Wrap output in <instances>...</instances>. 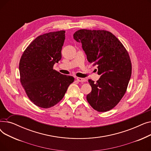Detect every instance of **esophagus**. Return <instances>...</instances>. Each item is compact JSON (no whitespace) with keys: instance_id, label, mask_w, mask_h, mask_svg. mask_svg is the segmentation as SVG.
<instances>
[{"instance_id":"obj_1","label":"esophagus","mask_w":151,"mask_h":151,"mask_svg":"<svg viewBox=\"0 0 151 151\" xmlns=\"http://www.w3.org/2000/svg\"><path fill=\"white\" fill-rule=\"evenodd\" d=\"M76 80H77L79 82H81V83L86 82V81H87L86 79H85V78H80V77H77V78H76Z\"/></svg>"}]
</instances>
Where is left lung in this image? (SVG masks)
<instances>
[{
  "instance_id": "obj_1",
  "label": "left lung",
  "mask_w": 151,
  "mask_h": 151,
  "mask_svg": "<svg viewBox=\"0 0 151 151\" xmlns=\"http://www.w3.org/2000/svg\"><path fill=\"white\" fill-rule=\"evenodd\" d=\"M81 42L87 59L97 65L101 75L97 83L89 80L91 92L87 100L99 112L113 109L126 92L132 75V63L129 53L122 43L106 30L81 29L73 34Z\"/></svg>"
}]
</instances>
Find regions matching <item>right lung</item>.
Wrapping results in <instances>:
<instances>
[{
  "label": "right lung",
  "mask_w": 151,
  "mask_h": 151,
  "mask_svg": "<svg viewBox=\"0 0 151 151\" xmlns=\"http://www.w3.org/2000/svg\"><path fill=\"white\" fill-rule=\"evenodd\" d=\"M65 30L37 37L27 46L19 65L20 81L34 104L43 108L56 105L64 97L74 78L53 69L61 59Z\"/></svg>",
  "instance_id": "right-lung-1"
}]
</instances>
